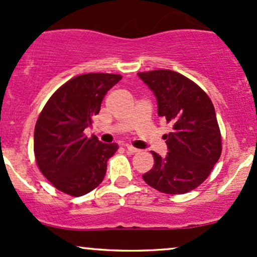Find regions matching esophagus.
I'll use <instances>...</instances> for the list:
<instances>
[{
  "mask_svg": "<svg viewBox=\"0 0 257 257\" xmlns=\"http://www.w3.org/2000/svg\"><path fill=\"white\" fill-rule=\"evenodd\" d=\"M125 149H126V150H128L129 152H132V154H137V152L140 151L139 149L133 148V146H131V145H125Z\"/></svg>",
  "mask_w": 257,
  "mask_h": 257,
  "instance_id": "1",
  "label": "esophagus"
}]
</instances>
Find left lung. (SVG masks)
<instances>
[{
	"instance_id": "left-lung-1",
	"label": "left lung",
	"mask_w": 257,
	"mask_h": 257,
	"mask_svg": "<svg viewBox=\"0 0 257 257\" xmlns=\"http://www.w3.org/2000/svg\"><path fill=\"white\" fill-rule=\"evenodd\" d=\"M138 75L154 92L157 113L173 125L171 133L163 137L167 155L151 151L155 165L143 174V179L161 193H188L207 178L221 156L215 107L201 87L173 70L157 69Z\"/></svg>"
}]
</instances>
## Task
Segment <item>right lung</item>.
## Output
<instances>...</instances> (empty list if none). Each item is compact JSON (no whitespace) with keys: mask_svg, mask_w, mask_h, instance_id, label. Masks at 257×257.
<instances>
[{"mask_svg":"<svg viewBox=\"0 0 257 257\" xmlns=\"http://www.w3.org/2000/svg\"><path fill=\"white\" fill-rule=\"evenodd\" d=\"M122 77L107 73L78 75L47 101L34 132V154L41 173L72 196L94 190L105 178L107 161L117 144H103L84 131L98 114L106 92Z\"/></svg>","mask_w":257,"mask_h":257,"instance_id":"add662e5","label":"right lung"}]
</instances>
